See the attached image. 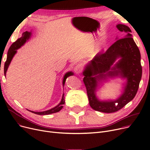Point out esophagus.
<instances>
[{"instance_id": "obj_1", "label": "esophagus", "mask_w": 150, "mask_h": 150, "mask_svg": "<svg viewBox=\"0 0 150 150\" xmlns=\"http://www.w3.org/2000/svg\"><path fill=\"white\" fill-rule=\"evenodd\" d=\"M83 70V66L81 64H78L76 66H75L74 67V71L76 74H80L82 72Z\"/></svg>"}]
</instances>
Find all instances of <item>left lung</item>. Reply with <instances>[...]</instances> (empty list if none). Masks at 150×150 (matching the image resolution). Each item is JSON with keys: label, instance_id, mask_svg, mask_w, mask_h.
Wrapping results in <instances>:
<instances>
[{"label": "left lung", "instance_id": "8db88e82", "mask_svg": "<svg viewBox=\"0 0 150 150\" xmlns=\"http://www.w3.org/2000/svg\"><path fill=\"white\" fill-rule=\"evenodd\" d=\"M117 28L127 35L118 39L104 52H99L86 67L83 72V82L91 107L96 111L103 113H114L122 108L134 98L140 83L142 69L141 54L138 47L132 37L131 29L126 25L119 24ZM122 58L113 68H110L115 59ZM110 69L112 71H109ZM104 73L106 74H104ZM120 74L127 79L125 92L116 101L100 102L95 96L97 80L107 76ZM96 75L93 77V76Z\"/></svg>", "mask_w": 150, "mask_h": 150}]
</instances>
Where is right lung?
<instances>
[{
  "instance_id": "obj_1",
  "label": "right lung",
  "mask_w": 150,
  "mask_h": 150,
  "mask_svg": "<svg viewBox=\"0 0 150 150\" xmlns=\"http://www.w3.org/2000/svg\"><path fill=\"white\" fill-rule=\"evenodd\" d=\"M30 35H31V33L28 32V31H26V32L23 33V34H22V37L18 38L17 40L15 42H14L11 45V46H10V47L8 50V54H7L6 60L5 63V66H4V74H5V75H6V71H7L8 67L10 63H11L14 55H15V54L17 52L16 50L21 47L26 42V40H28L29 38ZM72 75H73V73H72L71 72H67V74H65V75L64 76V78H63V85H64L66 78L69 76ZM64 103H65V100H64V94H63V98H62V99L60 103H59L58 105H57L56 107L49 110H46V111H45V112H33V111H30V112L33 113H35V114H37V115H46L52 114V113L58 112L63 107V104H64Z\"/></svg>"
}]
</instances>
